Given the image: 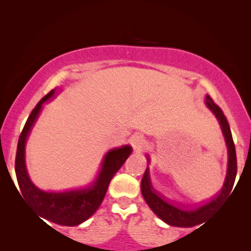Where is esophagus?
<instances>
[{
	"label": "esophagus",
	"mask_w": 251,
	"mask_h": 251,
	"mask_svg": "<svg viewBox=\"0 0 251 251\" xmlns=\"http://www.w3.org/2000/svg\"><path fill=\"white\" fill-rule=\"evenodd\" d=\"M130 144H131L132 149L136 151V152H142V151L145 149V139H144L143 136L140 135H135L130 140Z\"/></svg>",
	"instance_id": "1"
}]
</instances>
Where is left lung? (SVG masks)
<instances>
[{
	"label": "left lung",
	"instance_id": "1",
	"mask_svg": "<svg viewBox=\"0 0 251 251\" xmlns=\"http://www.w3.org/2000/svg\"><path fill=\"white\" fill-rule=\"evenodd\" d=\"M205 105L211 109V112L214 113L219 121V125L222 126V131L225 137L226 145H227V174H226L224 186L222 187V191L219 192L217 197L212 199L208 203H204L197 208H186L178 203H175V202H171L170 200L164 198L163 195H161L159 192L154 190V187L152 186V181H151L150 178L149 166H147L145 173H144L142 184H140V190H142V194L144 199H145L146 203L150 205V208L152 209L157 217L171 226H177V227H192V226L203 223L204 219L216 208L223 203L225 198H227L231 194L233 185H234L235 181L236 169H238L236 168V153L229 125L225 118L224 113L215 104L209 95L205 96ZM147 162H150L149 156H147Z\"/></svg>",
	"mask_w": 251,
	"mask_h": 251
}]
</instances>
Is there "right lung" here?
Masks as SVG:
<instances>
[{"label": "right lung", "instance_id": "obj_1", "mask_svg": "<svg viewBox=\"0 0 251 251\" xmlns=\"http://www.w3.org/2000/svg\"><path fill=\"white\" fill-rule=\"evenodd\" d=\"M54 92L56 90H51L37 102L20 133L15 163L16 176L23 198L27 201V203L32 205L33 209H35L41 217L59 225L76 226L91 217L99 208L112 178L132 153V147L125 145L107 152L102 160L101 169L97 179L87 187L60 192L43 191L36 187L30 181L26 170V140L42 109L43 102L53 97Z\"/></svg>", "mask_w": 251, "mask_h": 251}]
</instances>
